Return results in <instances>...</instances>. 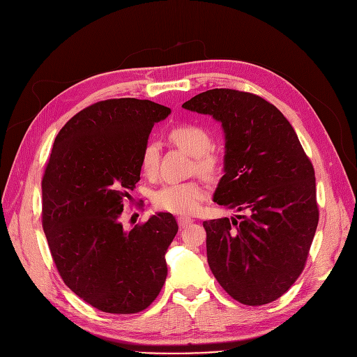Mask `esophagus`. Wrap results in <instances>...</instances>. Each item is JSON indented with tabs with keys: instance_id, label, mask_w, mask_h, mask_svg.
Wrapping results in <instances>:
<instances>
[{
	"instance_id": "34e87169",
	"label": "esophagus",
	"mask_w": 357,
	"mask_h": 357,
	"mask_svg": "<svg viewBox=\"0 0 357 357\" xmlns=\"http://www.w3.org/2000/svg\"><path fill=\"white\" fill-rule=\"evenodd\" d=\"M177 222H178V226L181 229H185V228H188L189 225H192L193 223V219H190V218H185V215H180V218L177 219Z\"/></svg>"
}]
</instances>
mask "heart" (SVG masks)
<instances>
[{
    "label": "heart",
    "mask_w": 357,
    "mask_h": 357,
    "mask_svg": "<svg viewBox=\"0 0 357 357\" xmlns=\"http://www.w3.org/2000/svg\"><path fill=\"white\" fill-rule=\"evenodd\" d=\"M168 138L177 147L195 158V167L202 176L213 177L218 172L219 158L211 150L213 139L207 129L190 122L178 123L169 129ZM158 146L153 142L146 143L142 150V156H139V165H142L144 174H155L158 169ZM204 198L205 190L197 181L169 183L155 193L153 204L156 208L164 211L192 214L198 210Z\"/></svg>",
    "instance_id": "heart-1"
}]
</instances>
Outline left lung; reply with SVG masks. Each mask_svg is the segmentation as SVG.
Returning a JSON list of instances; mask_svg holds the SVG:
<instances>
[{
	"mask_svg": "<svg viewBox=\"0 0 357 357\" xmlns=\"http://www.w3.org/2000/svg\"><path fill=\"white\" fill-rule=\"evenodd\" d=\"M183 107L222 122L225 176L214 202L247 213L204 222L211 273L244 305L273 302L304 271L317 229L311 160L283 113L262 96L211 89Z\"/></svg>",
	"mask_w": 357,
	"mask_h": 357,
	"instance_id": "1",
	"label": "left lung"
}]
</instances>
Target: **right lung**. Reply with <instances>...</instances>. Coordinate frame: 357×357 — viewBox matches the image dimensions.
I'll return each mask as SVG.
<instances>
[{
	"mask_svg": "<svg viewBox=\"0 0 357 357\" xmlns=\"http://www.w3.org/2000/svg\"><path fill=\"white\" fill-rule=\"evenodd\" d=\"M169 112L149 100L98 101L55 138L41 180L43 229L63 283L100 311L135 314L165 283L176 219L158 213L128 231L121 218L149 134Z\"/></svg>",
	"mask_w": 357,
	"mask_h": 357,
	"instance_id": "obj_1",
	"label": "right lung"
}]
</instances>
